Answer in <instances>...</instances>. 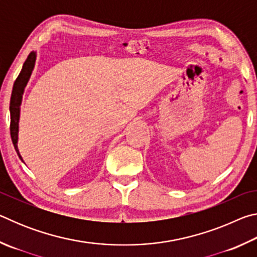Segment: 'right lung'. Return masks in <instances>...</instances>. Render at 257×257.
<instances>
[{
  "instance_id": "1",
  "label": "right lung",
  "mask_w": 257,
  "mask_h": 257,
  "mask_svg": "<svg viewBox=\"0 0 257 257\" xmlns=\"http://www.w3.org/2000/svg\"><path fill=\"white\" fill-rule=\"evenodd\" d=\"M35 61H36V52H32L28 55L27 60L25 61L23 69L19 73L18 78H17L15 84H14V89H12L11 94V101H10V115H11V123H10V134H11V139L12 143H14L15 150L17 154L23 161V158L19 153L18 150V133H19V118H20V104L21 99H23V94L25 90V87L27 85L30 76H32V72L35 67ZM24 162V161H23Z\"/></svg>"
}]
</instances>
